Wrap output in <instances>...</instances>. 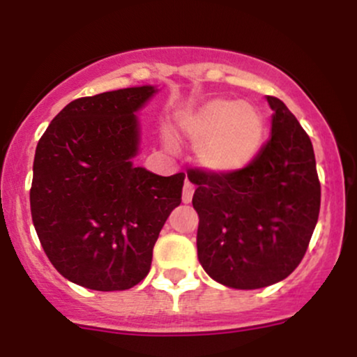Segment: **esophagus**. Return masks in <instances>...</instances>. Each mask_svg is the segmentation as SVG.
I'll return each mask as SVG.
<instances>
[{
    "instance_id": "obj_1",
    "label": "esophagus",
    "mask_w": 357,
    "mask_h": 357,
    "mask_svg": "<svg viewBox=\"0 0 357 357\" xmlns=\"http://www.w3.org/2000/svg\"><path fill=\"white\" fill-rule=\"evenodd\" d=\"M192 192H195V186H192L191 181H184V188H183V203L188 204L191 203L192 199Z\"/></svg>"
}]
</instances>
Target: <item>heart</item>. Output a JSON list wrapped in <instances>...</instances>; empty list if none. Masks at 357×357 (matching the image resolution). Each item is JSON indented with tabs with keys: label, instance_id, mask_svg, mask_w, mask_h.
<instances>
[{
	"label": "heart",
	"instance_id": "1",
	"mask_svg": "<svg viewBox=\"0 0 357 357\" xmlns=\"http://www.w3.org/2000/svg\"><path fill=\"white\" fill-rule=\"evenodd\" d=\"M176 136L195 147L196 165L211 174H233L255 159L265 136L261 112L250 104L230 99L206 100L176 119ZM167 149L176 142L165 137Z\"/></svg>",
	"mask_w": 357,
	"mask_h": 357
}]
</instances>
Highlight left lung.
<instances>
[{"label": "left lung", "instance_id": "8db88e82", "mask_svg": "<svg viewBox=\"0 0 357 357\" xmlns=\"http://www.w3.org/2000/svg\"><path fill=\"white\" fill-rule=\"evenodd\" d=\"M272 130L245 169L191 171L199 216L198 260L218 284L253 290L289 277L305 255L321 208L314 147L280 99L268 97Z\"/></svg>", "mask_w": 357, "mask_h": 357}]
</instances>
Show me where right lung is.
Segmentation results:
<instances>
[{
	"label": "right lung",
	"mask_w": 357,
	"mask_h": 357,
	"mask_svg": "<svg viewBox=\"0 0 357 357\" xmlns=\"http://www.w3.org/2000/svg\"><path fill=\"white\" fill-rule=\"evenodd\" d=\"M159 89L141 85L65 105L38 141L31 218L52 265L73 284L112 292L149 273L153 248L181 203L184 174L134 166L139 110Z\"/></svg>",
	"instance_id": "1"
}]
</instances>
